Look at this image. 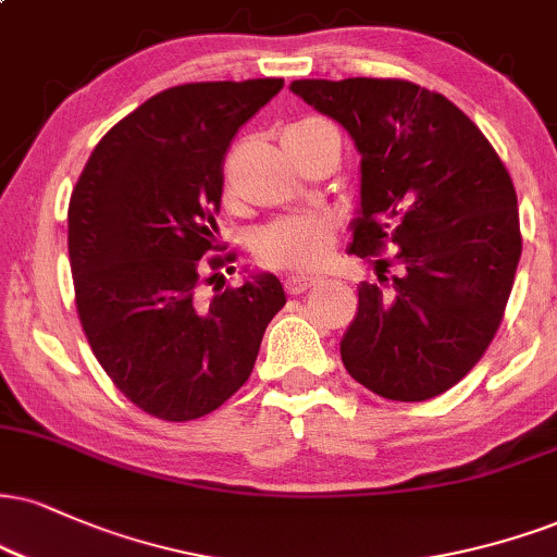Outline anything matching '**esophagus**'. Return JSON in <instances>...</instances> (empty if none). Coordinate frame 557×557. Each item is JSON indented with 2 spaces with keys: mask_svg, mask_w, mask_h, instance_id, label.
<instances>
[{
  "mask_svg": "<svg viewBox=\"0 0 557 557\" xmlns=\"http://www.w3.org/2000/svg\"><path fill=\"white\" fill-rule=\"evenodd\" d=\"M319 283L321 280H317V277H300V274H293V277L285 280V290L290 293V296H300V293H308Z\"/></svg>",
  "mask_w": 557,
  "mask_h": 557,
  "instance_id": "34e87169",
  "label": "esophagus"
}]
</instances>
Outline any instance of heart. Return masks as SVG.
I'll use <instances>...</instances> for the list:
<instances>
[{
    "label": "heart",
    "instance_id": "obj_1",
    "mask_svg": "<svg viewBox=\"0 0 557 557\" xmlns=\"http://www.w3.org/2000/svg\"><path fill=\"white\" fill-rule=\"evenodd\" d=\"M334 220L319 212L283 214L253 236V253L272 270H317L330 259Z\"/></svg>",
    "mask_w": 557,
    "mask_h": 557
}]
</instances>
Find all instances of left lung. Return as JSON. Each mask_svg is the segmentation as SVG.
Returning a JSON list of instances; mask_svg holds the SVG:
<instances>
[{
  "instance_id": "1",
  "label": "left lung",
  "mask_w": 557,
  "mask_h": 557,
  "mask_svg": "<svg viewBox=\"0 0 557 557\" xmlns=\"http://www.w3.org/2000/svg\"><path fill=\"white\" fill-rule=\"evenodd\" d=\"M290 90L360 152L350 253L376 261L379 285H358L339 343L347 373L384 399L438 397L485 355L511 296L521 231L504 160L451 100L407 79H296Z\"/></svg>"
}]
</instances>
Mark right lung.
Returning <instances> with one entry per match:
<instances>
[{"label":"right lung","instance_id":"obj_1","mask_svg":"<svg viewBox=\"0 0 557 557\" xmlns=\"http://www.w3.org/2000/svg\"><path fill=\"white\" fill-rule=\"evenodd\" d=\"M280 77L169 87L96 145L70 199L75 304L92 355L132 405L169 423L218 410L285 306L274 274L197 298L218 251L223 163ZM236 257L207 259L210 270Z\"/></svg>","mask_w":557,"mask_h":557}]
</instances>
